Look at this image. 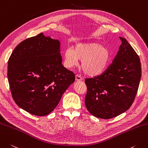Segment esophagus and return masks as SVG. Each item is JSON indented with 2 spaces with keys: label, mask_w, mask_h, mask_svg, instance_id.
<instances>
[{
  "label": "esophagus",
  "mask_w": 148,
  "mask_h": 148,
  "mask_svg": "<svg viewBox=\"0 0 148 148\" xmlns=\"http://www.w3.org/2000/svg\"><path fill=\"white\" fill-rule=\"evenodd\" d=\"M82 79H83L82 77H81V76H79V74L76 75V81H77V82H79V81H82Z\"/></svg>",
  "instance_id": "esophagus-1"
}]
</instances>
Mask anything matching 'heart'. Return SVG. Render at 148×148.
Returning <instances> with one entry per match:
<instances>
[{"mask_svg": "<svg viewBox=\"0 0 148 148\" xmlns=\"http://www.w3.org/2000/svg\"><path fill=\"white\" fill-rule=\"evenodd\" d=\"M112 57L108 48L99 43H78L74 49H66L64 53L66 66L72 67L82 61V69L89 76H98L104 73Z\"/></svg>", "mask_w": 148, "mask_h": 148, "instance_id": "heart-1", "label": "heart"}]
</instances>
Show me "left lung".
Masks as SVG:
<instances>
[{
	"mask_svg": "<svg viewBox=\"0 0 148 148\" xmlns=\"http://www.w3.org/2000/svg\"><path fill=\"white\" fill-rule=\"evenodd\" d=\"M112 64L100 76L85 79V103L94 116L109 119L125 112L134 103L141 78L138 54L124 38Z\"/></svg>",
	"mask_w": 148,
	"mask_h": 148,
	"instance_id": "obj_1",
	"label": "left lung"
}]
</instances>
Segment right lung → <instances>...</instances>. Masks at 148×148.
<instances>
[{
  "label": "right lung",
  "mask_w": 148,
  "mask_h": 148,
  "mask_svg": "<svg viewBox=\"0 0 148 148\" xmlns=\"http://www.w3.org/2000/svg\"><path fill=\"white\" fill-rule=\"evenodd\" d=\"M8 78L16 105L44 116L56 108L75 74L62 65L59 40L41 33L14 48L8 60Z\"/></svg>",
  "instance_id": "obj_1"
}]
</instances>
